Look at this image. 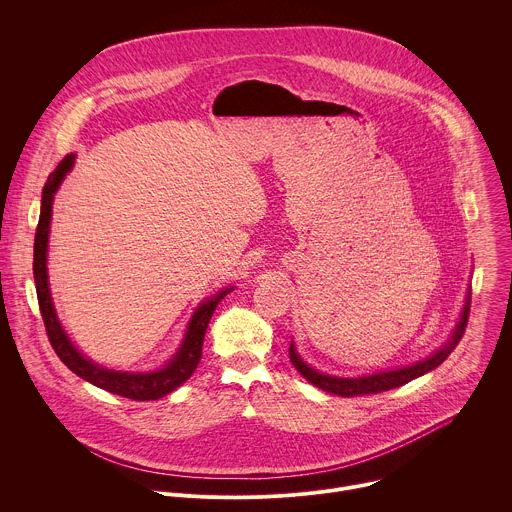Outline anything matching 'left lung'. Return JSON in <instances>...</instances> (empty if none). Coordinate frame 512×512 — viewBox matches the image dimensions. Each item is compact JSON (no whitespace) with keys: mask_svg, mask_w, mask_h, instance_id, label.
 Listing matches in <instances>:
<instances>
[{"mask_svg":"<svg viewBox=\"0 0 512 512\" xmlns=\"http://www.w3.org/2000/svg\"><path fill=\"white\" fill-rule=\"evenodd\" d=\"M468 314H470V291L466 296L464 310L460 314V322L456 324L450 340L440 350H435L427 358H423L415 364H409V367H403V369H395V371H387V373H375V375H364V377H352V379L350 377H332V375L318 373L316 369L308 367V364L296 352L294 342L289 344V360L308 383L316 385L318 389H322L326 393L340 395V397H358V395L383 393V391H389V389H397V387L433 371L435 367H440V364L452 354V350L462 340V336L466 332V326H468Z\"/></svg>","mask_w":512,"mask_h":512,"instance_id":"1","label":"left lung"}]
</instances>
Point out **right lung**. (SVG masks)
I'll use <instances>...</instances> for the list:
<instances>
[{
	"instance_id": "right-lung-1",
	"label": "right lung",
	"mask_w": 512,
	"mask_h": 512,
	"mask_svg": "<svg viewBox=\"0 0 512 512\" xmlns=\"http://www.w3.org/2000/svg\"><path fill=\"white\" fill-rule=\"evenodd\" d=\"M75 166V154L64 156V160L56 166V170L48 176L44 190H42V206H40V221L36 227V239H34V283H36V296L40 304V314L46 326L48 340L58 354V358L66 364V367L75 373L77 377L89 381L91 385L105 389L113 395L127 397L133 401H156L172 391H176L182 383H186L192 373L196 371L200 356H202V342L208 328V322L218 306L227 294H231L233 287L223 289L221 294H216L202 302L186 328L184 340L178 348V352L172 356L170 362H166L162 369L152 373H121L113 369H105L95 364L93 360L85 358L75 344L70 342L66 332L62 330L48 287V271H46V253H48V233H50V218H52V200L66 178V174Z\"/></svg>"
}]
</instances>
